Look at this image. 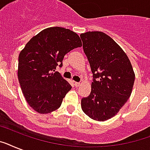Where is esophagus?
Segmentation results:
<instances>
[{
	"instance_id": "1",
	"label": "esophagus",
	"mask_w": 150,
	"mask_h": 150,
	"mask_svg": "<svg viewBox=\"0 0 150 150\" xmlns=\"http://www.w3.org/2000/svg\"><path fill=\"white\" fill-rule=\"evenodd\" d=\"M80 83L79 82H75V87H79V86H80Z\"/></svg>"
}]
</instances>
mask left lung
<instances>
[{
	"mask_svg": "<svg viewBox=\"0 0 150 150\" xmlns=\"http://www.w3.org/2000/svg\"><path fill=\"white\" fill-rule=\"evenodd\" d=\"M80 37L93 75L91 93L82 99L81 107L90 118L107 121L130 97L135 72L125 52L108 35L94 31L82 33Z\"/></svg>",
	"mask_w": 150,
	"mask_h": 150,
	"instance_id": "8db88e82",
	"label": "left lung"
}]
</instances>
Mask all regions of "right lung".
I'll use <instances>...</instances> for the list:
<instances>
[{
	"label": "right lung",
	"mask_w": 150,
	"mask_h": 150,
	"mask_svg": "<svg viewBox=\"0 0 150 150\" xmlns=\"http://www.w3.org/2000/svg\"><path fill=\"white\" fill-rule=\"evenodd\" d=\"M82 47L80 37L70 29L50 27L26 43L18 56V78L28 104L39 114H46L61 107L71 86L55 71L64 57Z\"/></svg>",
	"instance_id": "add662e5"
}]
</instances>
